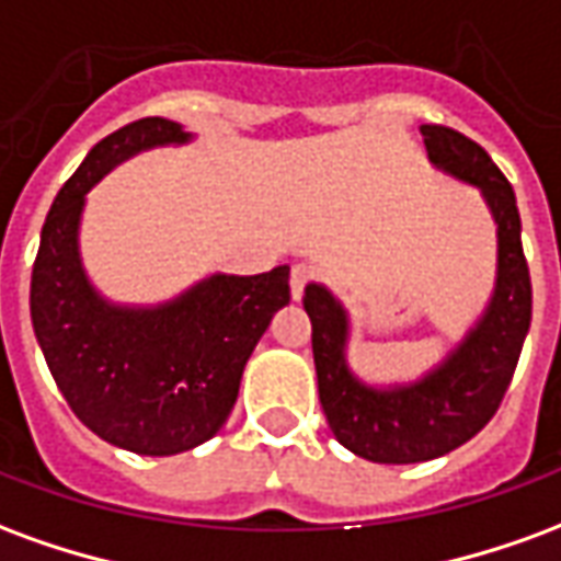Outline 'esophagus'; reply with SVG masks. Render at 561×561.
<instances>
[{
    "instance_id": "esophagus-1",
    "label": "esophagus",
    "mask_w": 561,
    "mask_h": 561,
    "mask_svg": "<svg viewBox=\"0 0 561 561\" xmlns=\"http://www.w3.org/2000/svg\"><path fill=\"white\" fill-rule=\"evenodd\" d=\"M312 267H306V264H294L291 270V297L294 300H300L304 297V291L309 288V282H312Z\"/></svg>"
}]
</instances>
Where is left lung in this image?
Instances as JSON below:
<instances>
[{"instance_id": "1", "label": "left lung", "mask_w": 561, "mask_h": 561, "mask_svg": "<svg viewBox=\"0 0 561 561\" xmlns=\"http://www.w3.org/2000/svg\"><path fill=\"white\" fill-rule=\"evenodd\" d=\"M430 161L486 197L499 225V279L493 304L466 342L435 373L397 390L364 388L345 366L348 321L333 294L309 285L304 309L312 321L318 397L333 435L373 462H423L466 445L493 421L517 369L531 321L529 264L519 243L514 188L481 144L457 128L421 126Z\"/></svg>"}]
</instances>
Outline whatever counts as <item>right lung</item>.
<instances>
[{
	"label": "right lung",
	"mask_w": 561,
	"mask_h": 561,
	"mask_svg": "<svg viewBox=\"0 0 561 561\" xmlns=\"http://www.w3.org/2000/svg\"><path fill=\"white\" fill-rule=\"evenodd\" d=\"M185 138L171 119L144 116L99 140L59 188L32 264V328L56 388L83 426L144 457L219 433L249 354L291 300L288 267L209 276L159 309H119L92 291L78 255L87 188L140 149Z\"/></svg>",
	"instance_id": "add662e5"
}]
</instances>
